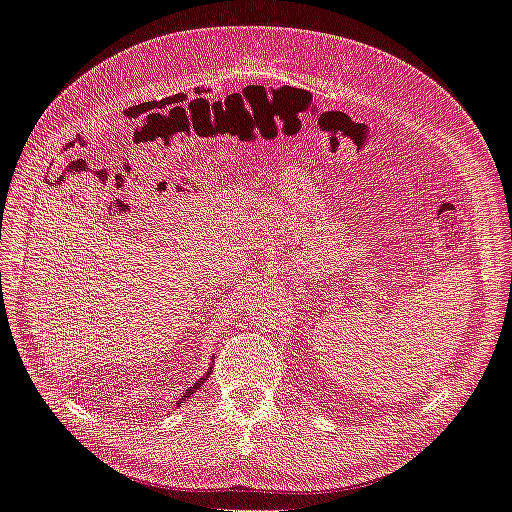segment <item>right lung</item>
I'll return each instance as SVG.
<instances>
[{
	"mask_svg": "<svg viewBox=\"0 0 512 512\" xmlns=\"http://www.w3.org/2000/svg\"><path fill=\"white\" fill-rule=\"evenodd\" d=\"M206 377H209V375H206ZM206 377H202V379H200V381H196V383H193V388H189V390H187V392H185V398H189V396H191V394H193V392H196V390H198V388H200V385H204V379H206Z\"/></svg>",
	"mask_w": 512,
	"mask_h": 512,
	"instance_id": "right-lung-1",
	"label": "right lung"
}]
</instances>
